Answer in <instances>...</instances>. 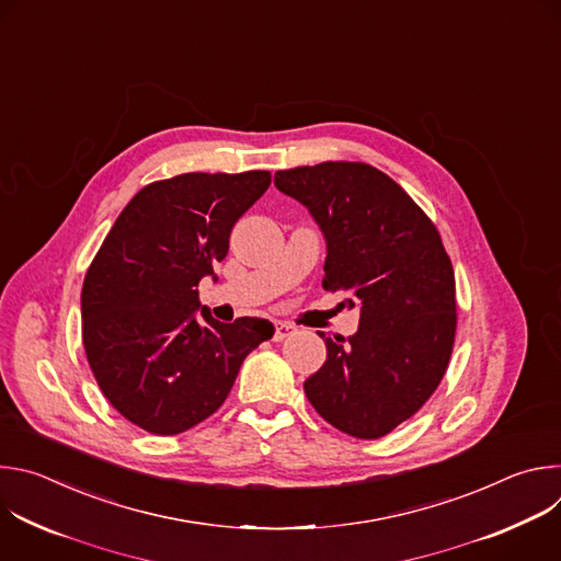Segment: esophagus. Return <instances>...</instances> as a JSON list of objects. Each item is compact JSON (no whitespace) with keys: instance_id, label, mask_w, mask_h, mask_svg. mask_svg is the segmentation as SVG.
<instances>
[{"instance_id":"34e87169","label":"esophagus","mask_w":561,"mask_h":561,"mask_svg":"<svg viewBox=\"0 0 561 561\" xmlns=\"http://www.w3.org/2000/svg\"><path fill=\"white\" fill-rule=\"evenodd\" d=\"M293 333H295V327H293V324H288V322H277V324H275V335H273V340H275V342H282V340L290 337Z\"/></svg>"}]
</instances>
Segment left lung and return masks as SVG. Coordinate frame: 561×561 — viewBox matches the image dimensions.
<instances>
[{
    "mask_svg": "<svg viewBox=\"0 0 561 561\" xmlns=\"http://www.w3.org/2000/svg\"><path fill=\"white\" fill-rule=\"evenodd\" d=\"M327 237L322 286L351 293L359 329L327 337V362L304 381L312 409L359 439L388 435L439 386L457 329L455 273L428 215L386 173L324 162L275 173Z\"/></svg>",
    "mask_w": 561,
    "mask_h": 561,
    "instance_id": "1",
    "label": "left lung"
}]
</instances>
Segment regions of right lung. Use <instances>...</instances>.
<instances>
[{
    "instance_id": "1",
    "label": "right lung",
    "mask_w": 561,
    "mask_h": 561,
    "mask_svg": "<svg viewBox=\"0 0 561 561\" xmlns=\"http://www.w3.org/2000/svg\"><path fill=\"white\" fill-rule=\"evenodd\" d=\"M268 171L184 173L144 186L115 219L82 288V337L113 409L152 435L210 417L247 355L271 340L262 317H199V282L228 253L234 221Z\"/></svg>"
}]
</instances>
